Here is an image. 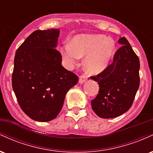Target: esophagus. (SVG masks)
Wrapping results in <instances>:
<instances>
[{
    "instance_id": "esophagus-1",
    "label": "esophagus",
    "mask_w": 153,
    "mask_h": 153,
    "mask_svg": "<svg viewBox=\"0 0 153 153\" xmlns=\"http://www.w3.org/2000/svg\"><path fill=\"white\" fill-rule=\"evenodd\" d=\"M87 79L88 78L86 76H85V75H81V76L79 77V82H80V83H83V82L86 81Z\"/></svg>"
}]
</instances>
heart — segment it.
<instances>
[{
	"label": "heart",
	"mask_w": 153,
	"mask_h": 153,
	"mask_svg": "<svg viewBox=\"0 0 153 153\" xmlns=\"http://www.w3.org/2000/svg\"><path fill=\"white\" fill-rule=\"evenodd\" d=\"M115 50L113 40L103 34H79L72 39L71 44L61 47L63 60L67 66L73 67L78 59H84V69L89 74L96 75L109 65Z\"/></svg>",
	"instance_id": "obj_1"
}]
</instances>
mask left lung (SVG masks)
I'll return each instance as SVG.
<instances>
[{
  "instance_id": "1",
  "label": "left lung",
  "mask_w": 153,
  "mask_h": 153,
  "mask_svg": "<svg viewBox=\"0 0 153 153\" xmlns=\"http://www.w3.org/2000/svg\"><path fill=\"white\" fill-rule=\"evenodd\" d=\"M122 46L104 71L91 79L98 82L99 91L91 101L96 115L103 119L117 117L127 112L140 86V59L125 37L119 39Z\"/></svg>"
}]
</instances>
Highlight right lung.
<instances>
[{
    "label": "right lung",
    "mask_w": 153,
    "mask_h": 153,
    "mask_svg": "<svg viewBox=\"0 0 153 153\" xmlns=\"http://www.w3.org/2000/svg\"><path fill=\"white\" fill-rule=\"evenodd\" d=\"M59 29L36 30L16 52L12 87L23 111L37 122H50L62 109L78 77L61 65L56 50Z\"/></svg>",
    "instance_id": "1"
}]
</instances>
